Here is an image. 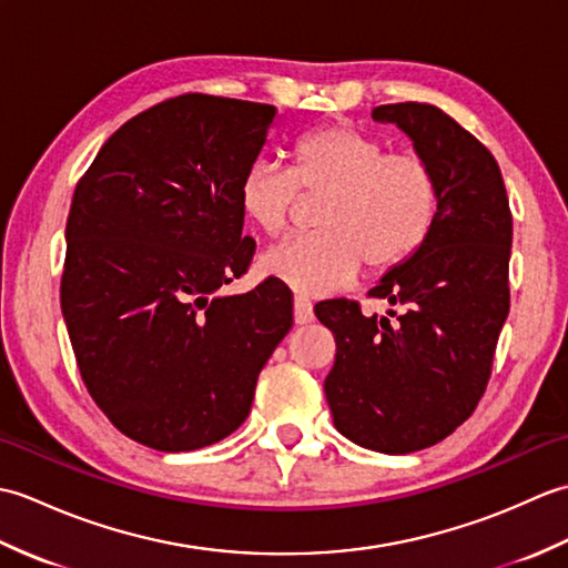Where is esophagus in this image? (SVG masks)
I'll return each instance as SVG.
<instances>
[{"instance_id": "esophagus-1", "label": "esophagus", "mask_w": 568, "mask_h": 568, "mask_svg": "<svg viewBox=\"0 0 568 568\" xmlns=\"http://www.w3.org/2000/svg\"><path fill=\"white\" fill-rule=\"evenodd\" d=\"M312 317H315V312H312V303L307 297L297 295L295 297V324H307V322H312Z\"/></svg>"}]
</instances>
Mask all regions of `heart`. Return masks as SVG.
<instances>
[{"mask_svg": "<svg viewBox=\"0 0 568 568\" xmlns=\"http://www.w3.org/2000/svg\"><path fill=\"white\" fill-rule=\"evenodd\" d=\"M300 190L324 197L317 234L263 253L261 271L303 295H332L366 263L388 273L425 246L439 216V178L415 151L385 143L352 124H327L297 139L293 168L253 161L239 183V204L263 234L291 226Z\"/></svg>", "mask_w": 568, "mask_h": 568, "instance_id": "obj_1", "label": "heart"}]
</instances>
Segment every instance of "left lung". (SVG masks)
I'll list each match as a JSON object with an SVG mask.
<instances>
[{
	"label": "left lung",
	"mask_w": 568,
	"mask_h": 568,
	"mask_svg": "<svg viewBox=\"0 0 568 568\" xmlns=\"http://www.w3.org/2000/svg\"><path fill=\"white\" fill-rule=\"evenodd\" d=\"M400 126L439 178V216L415 256L388 271L368 297L400 312H361L352 300L315 305L334 334L324 381L334 427L383 454L442 442L474 413L510 312L513 214L500 168L439 106L400 102L373 110Z\"/></svg>",
	"instance_id": "left-lung-1"
}]
</instances>
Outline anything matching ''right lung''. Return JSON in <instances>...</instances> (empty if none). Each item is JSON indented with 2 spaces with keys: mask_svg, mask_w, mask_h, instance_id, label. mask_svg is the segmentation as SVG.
Masks as SVG:
<instances>
[{
  "mask_svg": "<svg viewBox=\"0 0 568 568\" xmlns=\"http://www.w3.org/2000/svg\"><path fill=\"white\" fill-rule=\"evenodd\" d=\"M275 114L200 92L165 100L104 141L72 195L60 310L80 376L112 425L155 452L241 427L293 327L275 277L222 293L256 251L239 183Z\"/></svg>",
  "mask_w": 568,
  "mask_h": 568,
  "instance_id": "obj_1",
  "label": "right lung"
}]
</instances>
